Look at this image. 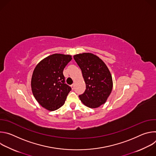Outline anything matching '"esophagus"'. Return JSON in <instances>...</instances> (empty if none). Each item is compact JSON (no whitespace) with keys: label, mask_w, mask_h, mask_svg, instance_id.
<instances>
[{"label":"esophagus","mask_w":156,"mask_h":156,"mask_svg":"<svg viewBox=\"0 0 156 156\" xmlns=\"http://www.w3.org/2000/svg\"><path fill=\"white\" fill-rule=\"evenodd\" d=\"M71 87H72V90H73V89L75 88V84H72L71 85Z\"/></svg>","instance_id":"esophagus-1"}]
</instances>
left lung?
<instances>
[{"mask_svg": "<svg viewBox=\"0 0 156 156\" xmlns=\"http://www.w3.org/2000/svg\"><path fill=\"white\" fill-rule=\"evenodd\" d=\"M73 58L86 83V90L79 98L88 107L97 108L105 102L112 91V76L104 62L91 53L77 54Z\"/></svg>", "mask_w": 156, "mask_h": 156, "instance_id": "left-lung-1", "label": "left lung"}]
</instances>
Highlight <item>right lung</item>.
Listing matches in <instances>:
<instances>
[{"instance_id": "right-lung-1", "label": "right lung", "mask_w": 156, "mask_h": 156, "mask_svg": "<svg viewBox=\"0 0 156 156\" xmlns=\"http://www.w3.org/2000/svg\"><path fill=\"white\" fill-rule=\"evenodd\" d=\"M72 59L70 55L55 54L36 66L31 78L32 92L44 108L54 111L64 104L72 87L65 83L63 71Z\"/></svg>"}]
</instances>
